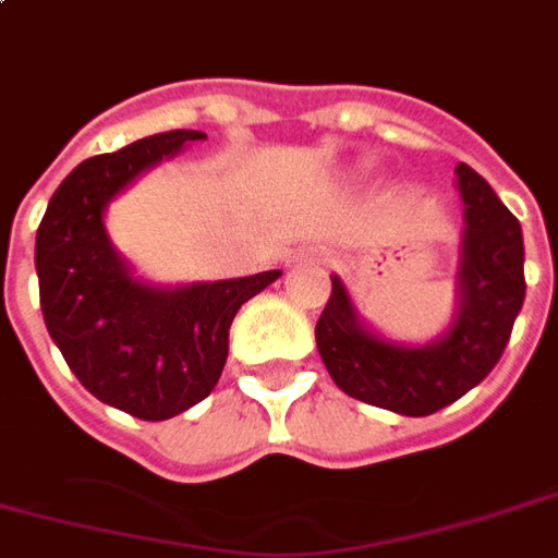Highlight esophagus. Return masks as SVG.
Returning a JSON list of instances; mask_svg holds the SVG:
<instances>
[{
  "label": "esophagus",
  "mask_w": 558,
  "mask_h": 558,
  "mask_svg": "<svg viewBox=\"0 0 558 558\" xmlns=\"http://www.w3.org/2000/svg\"><path fill=\"white\" fill-rule=\"evenodd\" d=\"M319 257H322V254H319Z\"/></svg>",
  "instance_id": "obj_1"
}]
</instances>
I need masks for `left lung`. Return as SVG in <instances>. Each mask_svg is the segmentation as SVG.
Returning a JSON list of instances; mask_svg holds the SVG:
<instances>
[{"instance_id": "8db88e82", "label": "left lung", "mask_w": 558, "mask_h": 558, "mask_svg": "<svg viewBox=\"0 0 558 558\" xmlns=\"http://www.w3.org/2000/svg\"><path fill=\"white\" fill-rule=\"evenodd\" d=\"M464 239L452 328L428 345H399L366 331L340 278L316 322V345L342 393L393 414L428 416L473 390L509 345L523 307V233L494 189L458 162Z\"/></svg>"}]
</instances>
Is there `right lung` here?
Here are the masks:
<instances>
[{"instance_id":"add662e5","label":"right lung","mask_w":558,"mask_h":558,"mask_svg":"<svg viewBox=\"0 0 558 558\" xmlns=\"http://www.w3.org/2000/svg\"><path fill=\"white\" fill-rule=\"evenodd\" d=\"M204 138L197 130H171L90 156L56 189L37 227L35 268L49 337L88 393L138 420H171L213 393L233 316L280 278L275 268L162 290L132 278L111 247L102 227L111 197Z\"/></svg>"}]
</instances>
